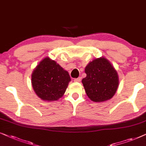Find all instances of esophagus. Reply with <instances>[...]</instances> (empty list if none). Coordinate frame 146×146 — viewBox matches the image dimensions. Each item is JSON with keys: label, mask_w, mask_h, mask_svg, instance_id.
I'll return each instance as SVG.
<instances>
[{"label": "esophagus", "mask_w": 146, "mask_h": 146, "mask_svg": "<svg viewBox=\"0 0 146 146\" xmlns=\"http://www.w3.org/2000/svg\"><path fill=\"white\" fill-rule=\"evenodd\" d=\"M75 82H80L81 81V77H78V78L74 79Z\"/></svg>", "instance_id": "esophagus-1"}]
</instances>
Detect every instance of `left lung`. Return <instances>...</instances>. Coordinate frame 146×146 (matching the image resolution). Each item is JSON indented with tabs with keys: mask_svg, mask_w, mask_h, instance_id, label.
<instances>
[{
	"mask_svg": "<svg viewBox=\"0 0 146 146\" xmlns=\"http://www.w3.org/2000/svg\"><path fill=\"white\" fill-rule=\"evenodd\" d=\"M86 77L82 83L89 98L96 102L110 100L119 85L117 71L104 57L93 60L85 69Z\"/></svg>",
	"mask_w": 146,
	"mask_h": 146,
	"instance_id": "left-lung-1",
	"label": "left lung"
}]
</instances>
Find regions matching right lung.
Here are the masks:
<instances>
[{
    "label": "right lung",
    "mask_w": 146,
    "mask_h": 146,
    "mask_svg": "<svg viewBox=\"0 0 146 146\" xmlns=\"http://www.w3.org/2000/svg\"><path fill=\"white\" fill-rule=\"evenodd\" d=\"M31 80L36 94L41 100L52 102L63 96L71 78L67 71L46 57L36 66Z\"/></svg>",
    "instance_id": "add662e5"
}]
</instances>
